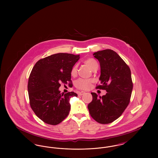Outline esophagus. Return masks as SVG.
I'll use <instances>...</instances> for the list:
<instances>
[{
    "label": "esophagus",
    "mask_w": 158,
    "mask_h": 158,
    "mask_svg": "<svg viewBox=\"0 0 158 158\" xmlns=\"http://www.w3.org/2000/svg\"><path fill=\"white\" fill-rule=\"evenodd\" d=\"M86 93V92H85V91H81V92H80L79 93V95H83V94H85Z\"/></svg>",
    "instance_id": "34e87169"
}]
</instances>
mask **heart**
<instances>
[{
	"mask_svg": "<svg viewBox=\"0 0 158 158\" xmlns=\"http://www.w3.org/2000/svg\"><path fill=\"white\" fill-rule=\"evenodd\" d=\"M84 63L86 65H87L89 68H90L92 70H94L95 69L98 68V62L94 59H92V58L87 59L86 60H85ZM76 73H77V67L76 66H75L71 70V75L72 76H75L76 75ZM91 82L92 81L90 80L79 79L76 81V87L81 89H87L90 88Z\"/></svg>",
	"mask_w": 158,
	"mask_h": 158,
	"instance_id": "b5f03b06",
	"label": "heart"
}]
</instances>
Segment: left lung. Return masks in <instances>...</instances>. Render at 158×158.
Listing matches in <instances>:
<instances>
[{"instance_id":"obj_1","label":"left lung","mask_w":158,"mask_h":158,"mask_svg":"<svg viewBox=\"0 0 158 158\" xmlns=\"http://www.w3.org/2000/svg\"><path fill=\"white\" fill-rule=\"evenodd\" d=\"M101 67L99 78L104 89L102 97L92 92V101L88 108L90 116L99 123L109 124L119 118L127 108L133 90L131 71L120 56L112 50L106 49L93 54Z\"/></svg>"}]
</instances>
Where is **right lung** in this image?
Instances as JSON below:
<instances>
[{"mask_svg": "<svg viewBox=\"0 0 158 158\" xmlns=\"http://www.w3.org/2000/svg\"><path fill=\"white\" fill-rule=\"evenodd\" d=\"M80 55L57 53L38 60L28 79L31 107L38 117L50 125H57L68 116L73 92L60 93V83L71 81V70Z\"/></svg>", "mask_w": 158, "mask_h": 158, "instance_id": "1", "label": "right lung"}]
</instances>
